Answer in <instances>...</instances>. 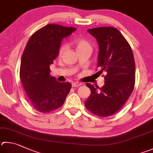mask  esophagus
I'll return each mask as SVG.
<instances>
[{
  "instance_id": "obj_1",
  "label": "esophagus",
  "mask_w": 153,
  "mask_h": 153,
  "mask_svg": "<svg viewBox=\"0 0 153 153\" xmlns=\"http://www.w3.org/2000/svg\"><path fill=\"white\" fill-rule=\"evenodd\" d=\"M81 85V84H79V83H76V82H72L71 83V86L74 88H76V87H78V86Z\"/></svg>"
}]
</instances>
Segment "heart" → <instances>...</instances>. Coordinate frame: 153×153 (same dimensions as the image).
I'll list each match as a JSON object with an SVG mask.
<instances>
[{
    "label": "heart",
    "instance_id": "obj_1",
    "mask_svg": "<svg viewBox=\"0 0 153 153\" xmlns=\"http://www.w3.org/2000/svg\"><path fill=\"white\" fill-rule=\"evenodd\" d=\"M74 44L75 45H76L77 51H78V50H80V49H85V48H91L90 44L87 41L85 40L84 39H83L82 37H77L76 39H75ZM65 49H66L65 45H62L61 46V48L59 49V53L60 55L64 52Z\"/></svg>",
    "mask_w": 153,
    "mask_h": 153
}]
</instances>
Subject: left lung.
Returning a JSON list of instances; mask_svg holds the SVG:
<instances>
[{"label":"left lung","instance_id":"obj_1","mask_svg":"<svg viewBox=\"0 0 153 153\" xmlns=\"http://www.w3.org/2000/svg\"><path fill=\"white\" fill-rule=\"evenodd\" d=\"M98 44L97 68L106 72L102 87L86 85L91 94L85 105L91 113L101 117L112 116L120 110L134 86L135 63L128 43L119 30L111 27L88 29ZM99 90H98V88Z\"/></svg>","mask_w":153,"mask_h":153}]
</instances>
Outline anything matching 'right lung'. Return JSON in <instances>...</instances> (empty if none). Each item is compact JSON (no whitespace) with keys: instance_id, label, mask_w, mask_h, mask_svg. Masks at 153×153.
<instances>
[{"instance_id":"obj_1","label":"right lung","mask_w":153,"mask_h":153,"mask_svg":"<svg viewBox=\"0 0 153 153\" xmlns=\"http://www.w3.org/2000/svg\"><path fill=\"white\" fill-rule=\"evenodd\" d=\"M76 30L49 24L33 34L27 43L20 67V79L33 107L46 113L60 108L71 88L50 75L49 66L58 56L63 38Z\"/></svg>"}]
</instances>
